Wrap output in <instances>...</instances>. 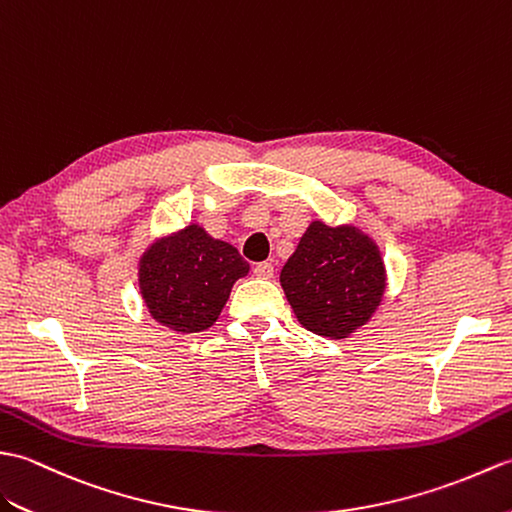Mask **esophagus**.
<instances>
[{
  "label": "esophagus",
  "mask_w": 512,
  "mask_h": 512,
  "mask_svg": "<svg viewBox=\"0 0 512 512\" xmlns=\"http://www.w3.org/2000/svg\"><path fill=\"white\" fill-rule=\"evenodd\" d=\"M254 276L263 278V280L274 278V265H271V263H258V265L254 267Z\"/></svg>",
  "instance_id": "1"
}]
</instances>
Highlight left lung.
Instances as JSON below:
<instances>
[{"mask_svg":"<svg viewBox=\"0 0 512 512\" xmlns=\"http://www.w3.org/2000/svg\"><path fill=\"white\" fill-rule=\"evenodd\" d=\"M280 285L304 328L342 339L379 306L385 271L368 236L313 221L282 267Z\"/></svg>","mask_w":512,"mask_h":512,"instance_id":"1","label":"left lung"}]
</instances>
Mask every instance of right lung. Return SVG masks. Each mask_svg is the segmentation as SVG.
<instances>
[{
  "label": "right lung",
  "instance_id": "1",
  "mask_svg": "<svg viewBox=\"0 0 512 512\" xmlns=\"http://www.w3.org/2000/svg\"><path fill=\"white\" fill-rule=\"evenodd\" d=\"M249 265L236 247L190 225L162 238L144 254L140 289L155 322L177 333L210 328Z\"/></svg>",
  "mask_w": 512,
  "mask_h": 512
}]
</instances>
